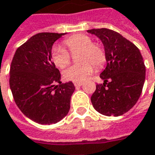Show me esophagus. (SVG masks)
Returning <instances> with one entry per match:
<instances>
[{
    "label": "esophagus",
    "mask_w": 155,
    "mask_h": 155,
    "mask_svg": "<svg viewBox=\"0 0 155 155\" xmlns=\"http://www.w3.org/2000/svg\"><path fill=\"white\" fill-rule=\"evenodd\" d=\"M74 86H75V87H79V86H81L82 85V82H81V81L74 82Z\"/></svg>",
    "instance_id": "obj_1"
}]
</instances>
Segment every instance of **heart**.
Returning <instances> with one entry per match:
<instances>
[{
  "instance_id": "b5f03b06",
  "label": "heart",
  "mask_w": 155,
  "mask_h": 155,
  "mask_svg": "<svg viewBox=\"0 0 155 155\" xmlns=\"http://www.w3.org/2000/svg\"><path fill=\"white\" fill-rule=\"evenodd\" d=\"M64 47L53 46L51 51V59L58 68L64 69L70 62V54L77 53L76 60L79 63L69 66L64 71V77L68 81H82L88 77L93 70L99 69L105 63L106 55L102 46L93 43L90 36L77 34L65 39Z\"/></svg>"
}]
</instances>
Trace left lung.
Masks as SVG:
<instances>
[{
	"mask_svg": "<svg viewBox=\"0 0 155 155\" xmlns=\"http://www.w3.org/2000/svg\"><path fill=\"white\" fill-rule=\"evenodd\" d=\"M87 32L102 41L107 60L100 74L104 82L96 86L91 104L104 115H122L135 105L143 91L146 71L143 57L132 42L116 31L102 28Z\"/></svg>",
	"mask_w": 155,
	"mask_h": 155,
	"instance_id": "8db88e82",
	"label": "left lung"
}]
</instances>
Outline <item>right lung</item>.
Wrapping results in <instances>:
<instances>
[{
    "label": "right lung",
    "mask_w": 155,
    "mask_h": 155,
    "mask_svg": "<svg viewBox=\"0 0 155 155\" xmlns=\"http://www.w3.org/2000/svg\"><path fill=\"white\" fill-rule=\"evenodd\" d=\"M64 35H35L17 49L12 61L13 99L25 116L41 125L57 123L67 115L75 89L72 81H60L61 74L51 60L52 45Z\"/></svg>",
    "instance_id": "right-lung-1"
}]
</instances>
